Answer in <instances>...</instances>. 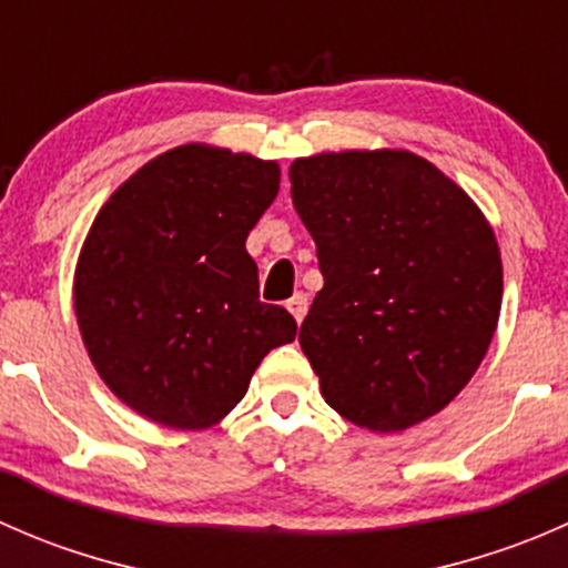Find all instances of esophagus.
<instances>
[{
  "label": "esophagus",
  "instance_id": "obj_1",
  "mask_svg": "<svg viewBox=\"0 0 568 568\" xmlns=\"http://www.w3.org/2000/svg\"><path fill=\"white\" fill-rule=\"evenodd\" d=\"M285 307H288L291 316L296 318V324H302V318H305V313H307V296L305 294H294Z\"/></svg>",
  "mask_w": 568,
  "mask_h": 568
}]
</instances>
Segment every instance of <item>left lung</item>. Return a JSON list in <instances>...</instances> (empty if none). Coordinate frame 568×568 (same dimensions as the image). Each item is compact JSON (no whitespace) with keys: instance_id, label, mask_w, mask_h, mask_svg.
Masks as SVG:
<instances>
[{"instance_id":"1","label":"left lung","mask_w":568,"mask_h":568,"mask_svg":"<svg viewBox=\"0 0 568 568\" xmlns=\"http://www.w3.org/2000/svg\"><path fill=\"white\" fill-rule=\"evenodd\" d=\"M291 197L324 277L300 346L326 404L371 432L437 415L500 316V250L478 205L409 151L296 159Z\"/></svg>"}]
</instances>
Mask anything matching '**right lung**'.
<instances>
[{
    "label": "right lung",
    "mask_w": 568,
    "mask_h": 568,
    "mask_svg": "<svg viewBox=\"0 0 568 568\" xmlns=\"http://www.w3.org/2000/svg\"><path fill=\"white\" fill-rule=\"evenodd\" d=\"M280 189L274 162L181 145L136 170L95 216L73 305L109 390L170 428H209L296 337L257 300L250 231Z\"/></svg>",
    "instance_id": "add662e5"
}]
</instances>
